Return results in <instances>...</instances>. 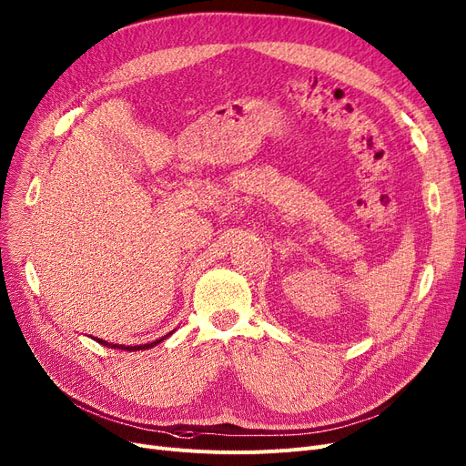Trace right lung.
Here are the masks:
<instances>
[{
	"label": "right lung",
	"instance_id": "right-lung-1",
	"mask_svg": "<svg viewBox=\"0 0 466 466\" xmlns=\"http://www.w3.org/2000/svg\"><path fill=\"white\" fill-rule=\"evenodd\" d=\"M169 335H173V331L171 333H167V335H164L161 339H156L154 342H148V345H137V347H126V345H114V342H106V340H103V339H95L96 342H100V345H105V347H110V349H117V350H127V352H133V350H148V349H152V347H156L157 342H161V340H166Z\"/></svg>",
	"mask_w": 466,
	"mask_h": 466
}]
</instances>
